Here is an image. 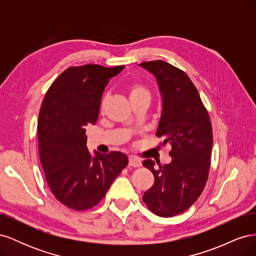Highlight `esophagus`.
Returning a JSON list of instances; mask_svg holds the SVG:
<instances>
[{
	"label": "esophagus",
	"instance_id": "obj_1",
	"mask_svg": "<svg viewBox=\"0 0 256 256\" xmlns=\"http://www.w3.org/2000/svg\"><path fill=\"white\" fill-rule=\"evenodd\" d=\"M129 166H134V168H138L142 166V162H141V160H138L134 157H129Z\"/></svg>",
	"mask_w": 256,
	"mask_h": 256
}]
</instances>
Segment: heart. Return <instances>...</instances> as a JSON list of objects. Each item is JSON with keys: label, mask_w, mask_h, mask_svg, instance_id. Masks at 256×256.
<instances>
[{"label": "heart", "mask_w": 256, "mask_h": 256, "mask_svg": "<svg viewBox=\"0 0 256 256\" xmlns=\"http://www.w3.org/2000/svg\"><path fill=\"white\" fill-rule=\"evenodd\" d=\"M127 92H128V97L130 99L131 104L140 102V100H150V88L147 85H145L142 82H131L128 88H127ZM106 96L104 97V99L102 100V110H104V108L106 106Z\"/></svg>", "instance_id": "1"}]
</instances>
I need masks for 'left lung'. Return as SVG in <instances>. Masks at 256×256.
<instances>
[{
	"label": "left lung",
	"instance_id": "1",
	"mask_svg": "<svg viewBox=\"0 0 256 256\" xmlns=\"http://www.w3.org/2000/svg\"><path fill=\"white\" fill-rule=\"evenodd\" d=\"M141 66L156 76L162 96L156 136L164 142L159 148L172 146L170 164L154 166L150 159L143 161L154 176L143 200L154 214L173 216L194 204L205 188L210 168L212 122L196 85L182 69L161 60Z\"/></svg>",
	"mask_w": 256,
	"mask_h": 256
}]
</instances>
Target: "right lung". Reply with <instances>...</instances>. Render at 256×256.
<instances>
[{
  "instance_id": "right-lung-1",
  "label": "right lung",
  "mask_w": 256,
  "mask_h": 256,
  "mask_svg": "<svg viewBox=\"0 0 256 256\" xmlns=\"http://www.w3.org/2000/svg\"><path fill=\"white\" fill-rule=\"evenodd\" d=\"M124 67H69L51 84L42 104L37 129L46 182L58 202L74 210L96 206L128 164L120 152L92 158L85 134L98 120L106 84Z\"/></svg>"
}]
</instances>
